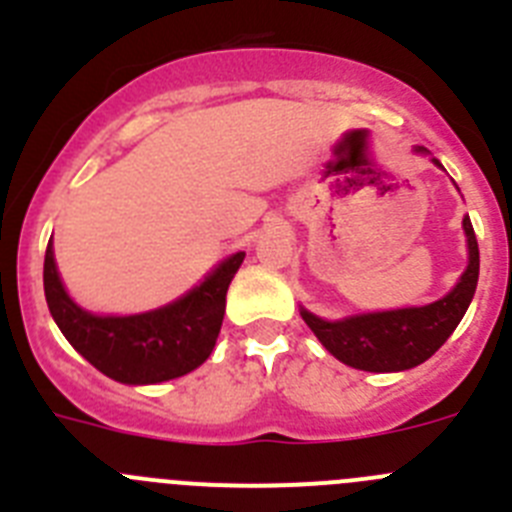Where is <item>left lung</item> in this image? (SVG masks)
I'll return each mask as SVG.
<instances>
[{"label": "left lung", "instance_id": "1", "mask_svg": "<svg viewBox=\"0 0 512 512\" xmlns=\"http://www.w3.org/2000/svg\"><path fill=\"white\" fill-rule=\"evenodd\" d=\"M418 151H425V148H418ZM464 230H467L469 241V266L461 274L459 284L443 300L425 307L356 315V318L338 320V323H328V320L302 310V320L330 354L354 369L402 372V369L423 364L454 333L472 302L474 289H477L479 246L469 217H464Z\"/></svg>", "mask_w": 512, "mask_h": 512}]
</instances>
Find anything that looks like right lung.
<instances>
[{
	"label": "right lung",
	"instance_id": "1",
	"mask_svg": "<svg viewBox=\"0 0 512 512\" xmlns=\"http://www.w3.org/2000/svg\"><path fill=\"white\" fill-rule=\"evenodd\" d=\"M246 253H233L182 300L161 310L97 318L74 305L58 279L48 243L43 264L45 302L66 341L94 369L122 384H156L192 372L215 348L223 325L225 295Z\"/></svg>",
	"mask_w": 512,
	"mask_h": 512
}]
</instances>
